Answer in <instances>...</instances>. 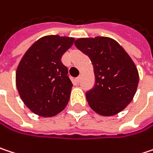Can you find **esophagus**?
Instances as JSON below:
<instances>
[{
    "label": "esophagus",
    "mask_w": 153,
    "mask_h": 153,
    "mask_svg": "<svg viewBox=\"0 0 153 153\" xmlns=\"http://www.w3.org/2000/svg\"><path fill=\"white\" fill-rule=\"evenodd\" d=\"M81 80V75H79V76H78L76 78V81L77 82H79Z\"/></svg>",
    "instance_id": "obj_1"
}]
</instances>
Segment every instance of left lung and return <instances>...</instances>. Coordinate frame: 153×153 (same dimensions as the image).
<instances>
[{"instance_id":"1","label":"left lung","mask_w":153,"mask_h":153,"mask_svg":"<svg viewBox=\"0 0 153 153\" xmlns=\"http://www.w3.org/2000/svg\"><path fill=\"white\" fill-rule=\"evenodd\" d=\"M74 45L94 66L95 82L86 97L91 108L102 116H114L132 101L138 72L131 57L117 41L106 36L79 38Z\"/></svg>"}]
</instances>
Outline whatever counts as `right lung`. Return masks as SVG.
<instances>
[{
  "instance_id": "right-lung-1",
  "label": "right lung",
  "mask_w": 153,
  "mask_h": 153,
  "mask_svg": "<svg viewBox=\"0 0 153 153\" xmlns=\"http://www.w3.org/2000/svg\"><path fill=\"white\" fill-rule=\"evenodd\" d=\"M74 38L59 36H43L22 57L16 74L20 97L33 113L53 117L68 103L72 81L61 61Z\"/></svg>"
}]
</instances>
